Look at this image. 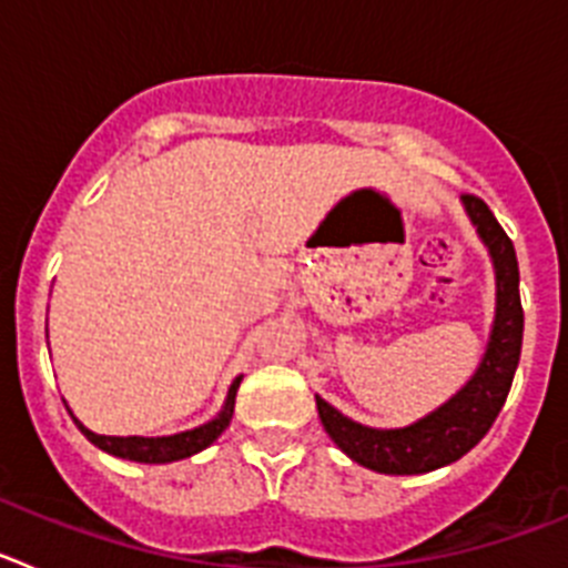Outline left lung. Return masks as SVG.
Instances as JSON below:
<instances>
[{
	"label": "left lung",
	"instance_id": "obj_1",
	"mask_svg": "<svg viewBox=\"0 0 568 568\" xmlns=\"http://www.w3.org/2000/svg\"><path fill=\"white\" fill-rule=\"evenodd\" d=\"M471 227L484 241L495 270V318L480 364L453 398L433 413L395 429L366 426L346 418L333 404L315 395L318 418L346 458L381 475H424L464 458L489 433L504 409L511 378L518 369L524 344V310H520L518 255L509 235L480 199L460 195Z\"/></svg>",
	"mask_w": 568,
	"mask_h": 568
}]
</instances>
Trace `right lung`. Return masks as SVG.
I'll list each match as a JSON object with an SVG mask.
<instances>
[{"mask_svg": "<svg viewBox=\"0 0 568 568\" xmlns=\"http://www.w3.org/2000/svg\"><path fill=\"white\" fill-rule=\"evenodd\" d=\"M239 384H241V375L230 384L222 409H219V415L210 418L207 424L193 426V429H187V433L162 435V438H142V435L115 438V435H97L93 429H88L77 415L70 413V406H68V413L73 415V420H77V426L82 429L84 438H88L90 444H97L99 449H104L108 455H115V458H124V460H135V464H173V460L193 458V455H199L202 449H207V446L213 444L224 429H227L235 409V393H239Z\"/></svg>", "mask_w": 568, "mask_h": 568, "instance_id": "obj_1", "label": "right lung"}]
</instances>
